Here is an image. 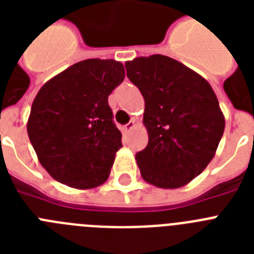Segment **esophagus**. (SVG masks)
Masks as SVG:
<instances>
[{
	"label": "esophagus",
	"instance_id": "obj_1",
	"mask_svg": "<svg viewBox=\"0 0 254 254\" xmlns=\"http://www.w3.org/2000/svg\"><path fill=\"white\" fill-rule=\"evenodd\" d=\"M134 126H136V122H134V121H129V122L125 126V131L129 132L131 129L134 128Z\"/></svg>",
	"mask_w": 254,
	"mask_h": 254
}]
</instances>
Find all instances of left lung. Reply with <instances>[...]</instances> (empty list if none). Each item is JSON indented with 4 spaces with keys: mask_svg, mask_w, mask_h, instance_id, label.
<instances>
[{
    "mask_svg": "<svg viewBox=\"0 0 254 254\" xmlns=\"http://www.w3.org/2000/svg\"><path fill=\"white\" fill-rule=\"evenodd\" d=\"M127 77L145 99L147 146L136 154L142 178L159 188L183 187L215 156L225 118L211 85L163 55L126 62Z\"/></svg>",
    "mask_w": 254,
    "mask_h": 254,
    "instance_id": "obj_1",
    "label": "left lung"
}]
</instances>
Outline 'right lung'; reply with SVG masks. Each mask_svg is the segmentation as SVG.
<instances>
[{"label": "right lung", "instance_id": "obj_1", "mask_svg": "<svg viewBox=\"0 0 254 254\" xmlns=\"http://www.w3.org/2000/svg\"><path fill=\"white\" fill-rule=\"evenodd\" d=\"M123 78L121 62L91 58L40 87L26 128L38 160L52 178L77 190L107 181L122 147L108 96Z\"/></svg>", "mask_w": 254, "mask_h": 254}]
</instances>
